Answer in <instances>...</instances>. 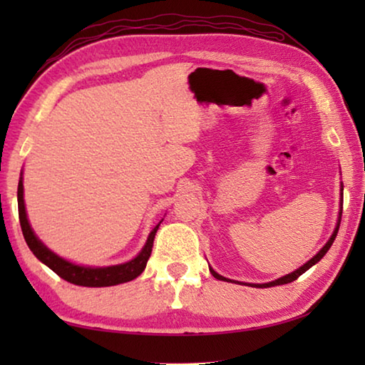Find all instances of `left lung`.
Wrapping results in <instances>:
<instances>
[{"label":"left lung","instance_id":"1","mask_svg":"<svg viewBox=\"0 0 365 365\" xmlns=\"http://www.w3.org/2000/svg\"><path fill=\"white\" fill-rule=\"evenodd\" d=\"M341 201H343V187H341ZM339 222H341V211H339V217H338V222H336V227H335V230H333V233H331V237H330V240L329 242L325 243V246L322 250H320L316 256H314L311 261H307L304 265H301L299 269H296L294 272H292V274H288V275H285V277H280V279H277V280H274V282H269V283H248V287H256V288H269V287H277V285H285V283H289V282H294L296 279H298L299 275H302L304 274L306 270H309L312 267L314 264H317L320 259H322L325 255H327V251L330 250V246L333 245V242H335V238H336V233H338V228H339ZM209 270H211V274L215 277V279L217 280H224V282H232V280H228V279H225V277H222V275H219L217 272L215 270H212L211 267H209ZM237 283V282H235Z\"/></svg>","mask_w":365,"mask_h":365}]
</instances>
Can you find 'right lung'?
Here are the masks:
<instances>
[{
    "label": "right lung",
    "instance_id": "add662e5",
    "mask_svg": "<svg viewBox=\"0 0 365 365\" xmlns=\"http://www.w3.org/2000/svg\"><path fill=\"white\" fill-rule=\"evenodd\" d=\"M17 205H19L21 228L30 251L34 252L36 259H40V261L45 265H48L53 272H56L61 279H64L66 282L73 283V285H80V287H113V285H119V283H125L137 279L141 272L145 270L148 259L151 256L154 235H156L160 224L159 222V224L153 228L150 237L146 240V245L143 246V250H141L138 252V256L133 257L132 261H128L125 264L109 265V267H86V265L72 264L69 261H66V259L59 257L58 255H54L51 250H48L46 246L36 238L32 227L29 224L26 205H24L22 177L19 180V187H17Z\"/></svg>",
    "mask_w": 365,
    "mask_h": 365
}]
</instances>
